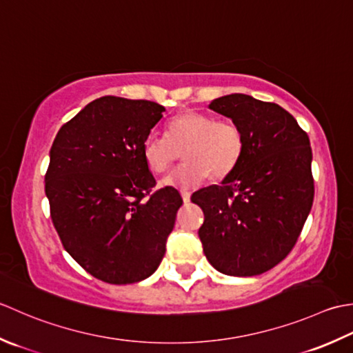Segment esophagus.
I'll use <instances>...</instances> for the list:
<instances>
[{"instance_id":"1","label":"esophagus","mask_w":353,"mask_h":353,"mask_svg":"<svg viewBox=\"0 0 353 353\" xmlns=\"http://www.w3.org/2000/svg\"><path fill=\"white\" fill-rule=\"evenodd\" d=\"M181 198H183V201H184V204L190 203V193H189V192H181Z\"/></svg>"}]
</instances>
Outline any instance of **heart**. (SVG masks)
Here are the masks:
<instances>
[{
    "label": "heart",
    "mask_w": 353,
    "mask_h": 353,
    "mask_svg": "<svg viewBox=\"0 0 353 353\" xmlns=\"http://www.w3.org/2000/svg\"><path fill=\"white\" fill-rule=\"evenodd\" d=\"M245 139L232 120H214L184 111L169 120L166 137L150 134L143 141V158L154 174L166 172L183 152V166L163 179V185L193 189L208 176L213 183L233 174L243 157Z\"/></svg>",
    "instance_id": "1"
}]
</instances>
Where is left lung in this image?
Returning <instances> with one entry per match:
<instances>
[{"mask_svg":"<svg viewBox=\"0 0 353 353\" xmlns=\"http://www.w3.org/2000/svg\"><path fill=\"white\" fill-rule=\"evenodd\" d=\"M210 110L239 125L245 150L221 185L192 195L204 212L199 239L222 274L259 276L291 253L311 212L309 137L282 106L247 94L214 99Z\"/></svg>","mask_w":353,"mask_h":353,"instance_id":"left-lung-1","label":"left lung"}]
</instances>
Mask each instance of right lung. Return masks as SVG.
Segmentation results:
<instances>
[{
    "mask_svg": "<svg viewBox=\"0 0 353 353\" xmlns=\"http://www.w3.org/2000/svg\"><path fill=\"white\" fill-rule=\"evenodd\" d=\"M164 106L105 96L67 121L50 149L46 195L63 248L111 285L152 276L166 253L183 198L154 190L143 141Z\"/></svg>",
    "mask_w": 353,
    "mask_h": 353,
    "instance_id": "1",
    "label": "right lung"
}]
</instances>
